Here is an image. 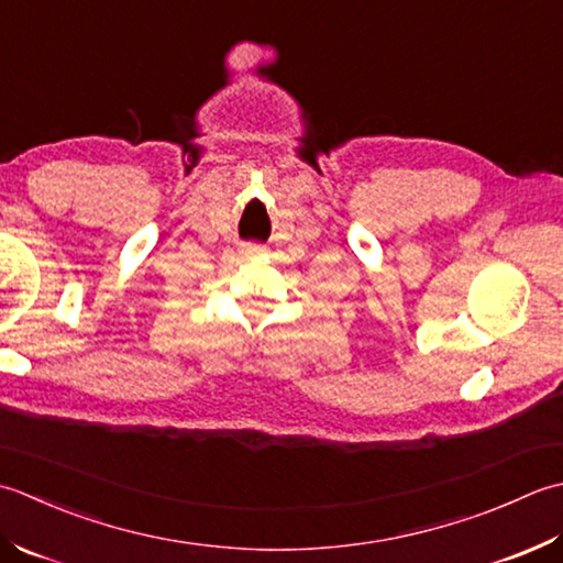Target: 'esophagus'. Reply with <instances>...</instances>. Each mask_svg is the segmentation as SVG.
Returning a JSON list of instances; mask_svg holds the SVG:
<instances>
[{"label": "esophagus", "mask_w": 563, "mask_h": 563, "mask_svg": "<svg viewBox=\"0 0 563 563\" xmlns=\"http://www.w3.org/2000/svg\"><path fill=\"white\" fill-rule=\"evenodd\" d=\"M240 252H243L245 257H260V255H265V247L255 245V243H245L243 250H240Z\"/></svg>", "instance_id": "obj_1"}]
</instances>
